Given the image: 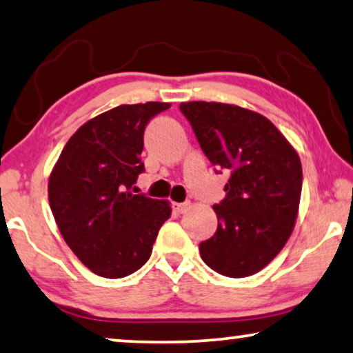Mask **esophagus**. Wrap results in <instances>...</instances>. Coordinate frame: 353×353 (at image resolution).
Listing matches in <instances>:
<instances>
[{"label":"esophagus","mask_w":353,"mask_h":353,"mask_svg":"<svg viewBox=\"0 0 353 353\" xmlns=\"http://www.w3.org/2000/svg\"><path fill=\"white\" fill-rule=\"evenodd\" d=\"M190 208V203H172V211L177 212V214H183V212L188 211Z\"/></svg>","instance_id":"obj_1"}]
</instances>
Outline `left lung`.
I'll list each match as a JSON object with an SVG mask.
<instances>
[{
	"instance_id": "1",
	"label": "left lung",
	"mask_w": 353,
	"mask_h": 353,
	"mask_svg": "<svg viewBox=\"0 0 353 353\" xmlns=\"http://www.w3.org/2000/svg\"><path fill=\"white\" fill-rule=\"evenodd\" d=\"M201 150L230 171L227 195L212 206L217 230L200 243L217 274L243 278L264 269L296 225L302 192L299 153L269 118L222 102H182Z\"/></svg>"
}]
</instances>
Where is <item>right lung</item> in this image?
<instances>
[{
	"label": "right lung",
	"mask_w": 353,
	"mask_h": 353,
	"mask_svg": "<svg viewBox=\"0 0 353 353\" xmlns=\"http://www.w3.org/2000/svg\"><path fill=\"white\" fill-rule=\"evenodd\" d=\"M166 102L118 105L91 118L68 139L48 182L49 206L63 240L99 276L123 278L145 264L168 200L136 195L143 171V129Z\"/></svg>",
	"instance_id": "obj_1"
}]
</instances>
